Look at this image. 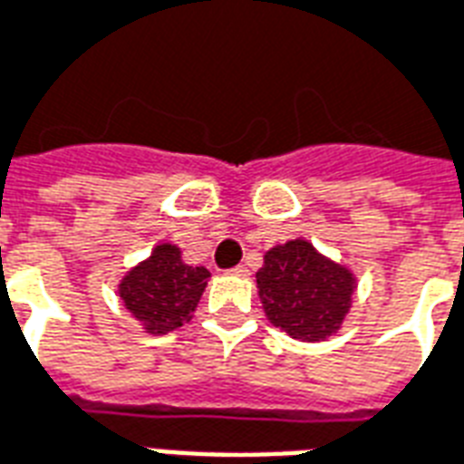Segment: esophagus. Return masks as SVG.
Here are the masks:
<instances>
[{
  "label": "esophagus",
  "instance_id": "1",
  "mask_svg": "<svg viewBox=\"0 0 464 464\" xmlns=\"http://www.w3.org/2000/svg\"><path fill=\"white\" fill-rule=\"evenodd\" d=\"M228 273H231V276H236V277H246V276H248V267H246V266H236V267H231Z\"/></svg>",
  "mask_w": 464,
  "mask_h": 464
}]
</instances>
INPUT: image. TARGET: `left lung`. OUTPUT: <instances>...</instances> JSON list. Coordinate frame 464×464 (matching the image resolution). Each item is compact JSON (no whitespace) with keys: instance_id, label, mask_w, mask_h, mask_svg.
<instances>
[{"instance_id":"obj_1","label":"left lung","mask_w":464,"mask_h":464,"mask_svg":"<svg viewBox=\"0 0 464 464\" xmlns=\"http://www.w3.org/2000/svg\"><path fill=\"white\" fill-rule=\"evenodd\" d=\"M266 317L297 342H327L349 317L356 276L307 238L273 246L256 273Z\"/></svg>"}]
</instances>
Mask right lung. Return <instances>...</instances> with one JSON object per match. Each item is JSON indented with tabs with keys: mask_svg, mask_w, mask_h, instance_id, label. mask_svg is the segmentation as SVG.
<instances>
[{
	"mask_svg": "<svg viewBox=\"0 0 464 464\" xmlns=\"http://www.w3.org/2000/svg\"><path fill=\"white\" fill-rule=\"evenodd\" d=\"M208 277L204 266L184 263L177 243H160L122 276L118 295L147 334H169L191 322Z\"/></svg>",
	"mask_w": 464,
	"mask_h": 464,
	"instance_id": "right-lung-1",
	"label": "right lung"
}]
</instances>
